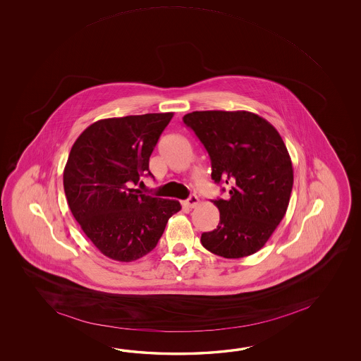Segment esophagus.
Wrapping results in <instances>:
<instances>
[{"label":"esophagus","mask_w":361,"mask_h":361,"mask_svg":"<svg viewBox=\"0 0 361 361\" xmlns=\"http://www.w3.org/2000/svg\"><path fill=\"white\" fill-rule=\"evenodd\" d=\"M197 204H199V197L195 196V195H191L188 199L183 201L184 207H195Z\"/></svg>","instance_id":"34e87169"}]
</instances>
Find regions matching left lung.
<instances>
[{
    "instance_id": "1",
    "label": "left lung",
    "mask_w": 361,
    "mask_h": 361,
    "mask_svg": "<svg viewBox=\"0 0 361 361\" xmlns=\"http://www.w3.org/2000/svg\"><path fill=\"white\" fill-rule=\"evenodd\" d=\"M183 123L210 156L212 179L230 185V199L212 201L219 223L201 235V244L223 258L257 253L290 200L293 165L284 140L267 120L247 111H195Z\"/></svg>"
}]
</instances>
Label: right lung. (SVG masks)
Returning <instances> with one entry per match:
<instances>
[{
  "label": "right lung",
  "mask_w": 361,
  "mask_h": 361,
  "mask_svg": "<svg viewBox=\"0 0 361 361\" xmlns=\"http://www.w3.org/2000/svg\"><path fill=\"white\" fill-rule=\"evenodd\" d=\"M173 112L104 118L92 123L71 148L63 171L68 207L100 253L118 262L137 261L154 250L177 200L130 188L148 169Z\"/></svg>",
  "instance_id": "obj_1"
}]
</instances>
